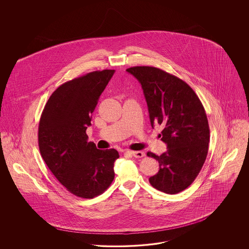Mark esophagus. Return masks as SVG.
<instances>
[{"label": "esophagus", "instance_id": "esophagus-1", "mask_svg": "<svg viewBox=\"0 0 249 249\" xmlns=\"http://www.w3.org/2000/svg\"><path fill=\"white\" fill-rule=\"evenodd\" d=\"M130 154L132 155L134 158H137V159H140V158H142L144 156V153L142 151H131Z\"/></svg>", "mask_w": 249, "mask_h": 249}]
</instances>
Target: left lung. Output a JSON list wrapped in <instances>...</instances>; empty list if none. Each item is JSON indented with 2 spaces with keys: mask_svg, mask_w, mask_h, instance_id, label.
I'll return each instance as SVG.
<instances>
[{
  "mask_svg": "<svg viewBox=\"0 0 249 249\" xmlns=\"http://www.w3.org/2000/svg\"><path fill=\"white\" fill-rule=\"evenodd\" d=\"M126 71L142 86L152 128H163L159 136L167 151L146 154L160 164L149 182L156 190L177 194L192 184L207 156L210 130L204 108L190 86L173 74L151 66Z\"/></svg>",
  "mask_w": 249,
  "mask_h": 249,
  "instance_id": "left-lung-1",
  "label": "left lung"
}]
</instances>
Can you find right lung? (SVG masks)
<instances>
[{
	"instance_id": "add662e5",
	"label": "right lung",
	"mask_w": 249,
	"mask_h": 249,
	"mask_svg": "<svg viewBox=\"0 0 249 249\" xmlns=\"http://www.w3.org/2000/svg\"><path fill=\"white\" fill-rule=\"evenodd\" d=\"M115 70L91 71L62 84L51 94L38 128L40 153L49 170L71 194L91 199L115 178L119 152L88 142L91 114Z\"/></svg>"
}]
</instances>
